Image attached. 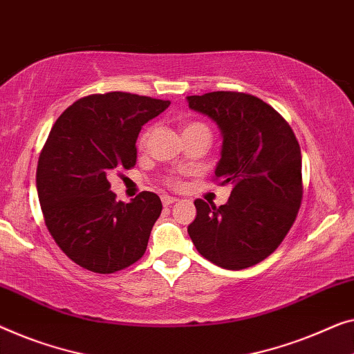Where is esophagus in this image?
<instances>
[{"instance_id": "1", "label": "esophagus", "mask_w": 354, "mask_h": 354, "mask_svg": "<svg viewBox=\"0 0 354 354\" xmlns=\"http://www.w3.org/2000/svg\"><path fill=\"white\" fill-rule=\"evenodd\" d=\"M161 201H162V204H165V206H171V204L177 203L178 199H177V198H174V196H169V194H162V196H161Z\"/></svg>"}]
</instances>
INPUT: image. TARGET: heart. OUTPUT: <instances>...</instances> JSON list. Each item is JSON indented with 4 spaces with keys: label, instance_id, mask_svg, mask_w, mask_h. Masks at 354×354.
Returning <instances> with one entry per match:
<instances>
[{
    "label": "heart",
    "instance_id": "obj_1",
    "mask_svg": "<svg viewBox=\"0 0 354 354\" xmlns=\"http://www.w3.org/2000/svg\"><path fill=\"white\" fill-rule=\"evenodd\" d=\"M198 129H207L206 124H203V122L199 121H189V122H185L183 124V134H187V132H192V131H198ZM150 136H151V131L150 129H145L142 131V134L139 136V140H137V145H139V148H145L148 140H150ZM169 185H178V182L176 180V178H169L167 180Z\"/></svg>",
    "mask_w": 354,
    "mask_h": 354
}]
</instances>
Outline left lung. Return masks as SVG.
<instances>
[{"mask_svg": "<svg viewBox=\"0 0 354 354\" xmlns=\"http://www.w3.org/2000/svg\"><path fill=\"white\" fill-rule=\"evenodd\" d=\"M223 137L215 180L233 187L223 206L196 199L188 234L198 252L227 270L262 262L283 243L299 214L301 153L289 122L259 97L217 91L187 97Z\"/></svg>", "mask_w": 354, "mask_h": 354, "instance_id": "1", "label": "left lung"}]
</instances>
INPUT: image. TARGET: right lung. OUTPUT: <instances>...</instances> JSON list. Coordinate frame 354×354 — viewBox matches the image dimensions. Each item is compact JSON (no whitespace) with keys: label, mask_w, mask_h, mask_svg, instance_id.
Masks as SVG:
<instances>
[{"label":"right lung","mask_w":354,"mask_h":354,"mask_svg":"<svg viewBox=\"0 0 354 354\" xmlns=\"http://www.w3.org/2000/svg\"><path fill=\"white\" fill-rule=\"evenodd\" d=\"M169 104L129 92L92 94L50 129L37 169L39 204L50 236L76 265L110 274L145 254L161 199L142 192L116 201L109 177L136 166L142 126Z\"/></svg>","instance_id":"1"}]
</instances>
